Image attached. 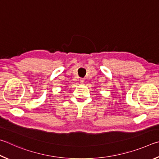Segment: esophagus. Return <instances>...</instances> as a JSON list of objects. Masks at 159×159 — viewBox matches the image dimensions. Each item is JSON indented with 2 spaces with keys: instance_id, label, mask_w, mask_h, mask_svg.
<instances>
[{
  "instance_id": "34e87169",
  "label": "esophagus",
  "mask_w": 159,
  "mask_h": 159,
  "mask_svg": "<svg viewBox=\"0 0 159 159\" xmlns=\"http://www.w3.org/2000/svg\"><path fill=\"white\" fill-rule=\"evenodd\" d=\"M80 83H81V84H84V79H83V78H82V79L80 80Z\"/></svg>"
}]
</instances>
